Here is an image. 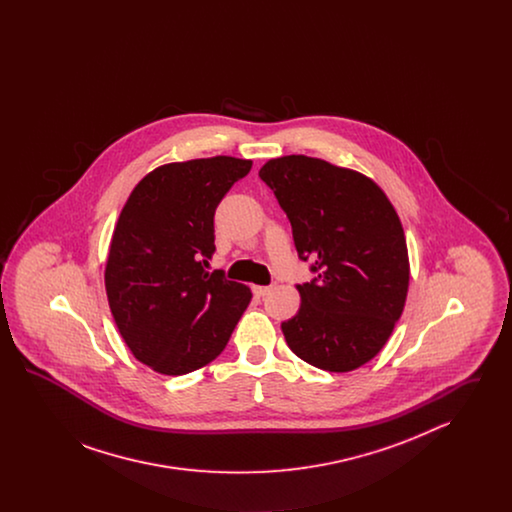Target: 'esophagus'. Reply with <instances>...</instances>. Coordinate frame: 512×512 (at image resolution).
<instances>
[{"label":"esophagus","instance_id":"34e87169","mask_svg":"<svg viewBox=\"0 0 512 512\" xmlns=\"http://www.w3.org/2000/svg\"><path fill=\"white\" fill-rule=\"evenodd\" d=\"M270 290H272V286H253V292L259 297H265Z\"/></svg>","mask_w":512,"mask_h":512}]
</instances>
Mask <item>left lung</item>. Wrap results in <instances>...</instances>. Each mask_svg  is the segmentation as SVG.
<instances>
[{"label":"left lung","instance_id":"8db88e82","mask_svg":"<svg viewBox=\"0 0 512 512\" xmlns=\"http://www.w3.org/2000/svg\"><path fill=\"white\" fill-rule=\"evenodd\" d=\"M292 224L301 261V307L282 322L293 353L328 372H349L380 353L409 290L401 220L376 182L307 155L270 159L259 171Z\"/></svg>","mask_w":512,"mask_h":512}]
</instances>
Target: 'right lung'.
<instances>
[{
    "instance_id": "obj_1",
    "label": "right lung",
    "mask_w": 512,
    "mask_h": 512,
    "mask_svg": "<svg viewBox=\"0 0 512 512\" xmlns=\"http://www.w3.org/2000/svg\"><path fill=\"white\" fill-rule=\"evenodd\" d=\"M251 165L226 155L169 163L144 176L122 207L105 290L122 340L155 372L209 365L251 301L247 286L207 270L220 199Z\"/></svg>"
}]
</instances>
